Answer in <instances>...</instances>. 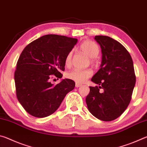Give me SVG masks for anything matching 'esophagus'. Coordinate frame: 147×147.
<instances>
[{"label":"esophagus","instance_id":"1","mask_svg":"<svg viewBox=\"0 0 147 147\" xmlns=\"http://www.w3.org/2000/svg\"><path fill=\"white\" fill-rule=\"evenodd\" d=\"M75 86H76V88H79V87H81L82 86V84H80L78 83H76Z\"/></svg>","mask_w":147,"mask_h":147}]
</instances>
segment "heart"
<instances>
[{"mask_svg":"<svg viewBox=\"0 0 147 147\" xmlns=\"http://www.w3.org/2000/svg\"><path fill=\"white\" fill-rule=\"evenodd\" d=\"M79 49L83 53L86 54L89 58H91V61H93L94 58H96L100 53V49L98 45L90 40L84 41L80 45ZM72 55H73L72 52H69L67 55L65 59V63L66 66L69 67L71 65ZM92 74H93V71L91 69H74L67 74V77L77 83L81 84L84 83L87 79L90 78Z\"/></svg>","mask_w":147,"mask_h":147,"instance_id":"obj_1","label":"heart"}]
</instances>
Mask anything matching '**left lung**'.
<instances>
[{
	"instance_id": "left-lung-1",
	"label": "left lung",
	"mask_w": 147,
	"mask_h": 147,
	"mask_svg": "<svg viewBox=\"0 0 147 147\" xmlns=\"http://www.w3.org/2000/svg\"><path fill=\"white\" fill-rule=\"evenodd\" d=\"M102 61L91 81L98 86L89 87L86 96L88 108L93 116L111 121L121 115L131 100L136 75L130 54L123 45L108 36H96ZM101 88L102 93L99 92Z\"/></svg>"
}]
</instances>
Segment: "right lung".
Instances as JSON below:
<instances>
[{
	"label": "right lung",
	"mask_w": 147,
	"mask_h": 147,
	"mask_svg": "<svg viewBox=\"0 0 147 147\" xmlns=\"http://www.w3.org/2000/svg\"><path fill=\"white\" fill-rule=\"evenodd\" d=\"M78 39L55 34L45 35L28 44L17 63L14 80L17 97L31 115L43 118L55 112L75 83L63 79L56 85L50 75L61 78L65 59Z\"/></svg>",
	"instance_id": "add662e5"
}]
</instances>
